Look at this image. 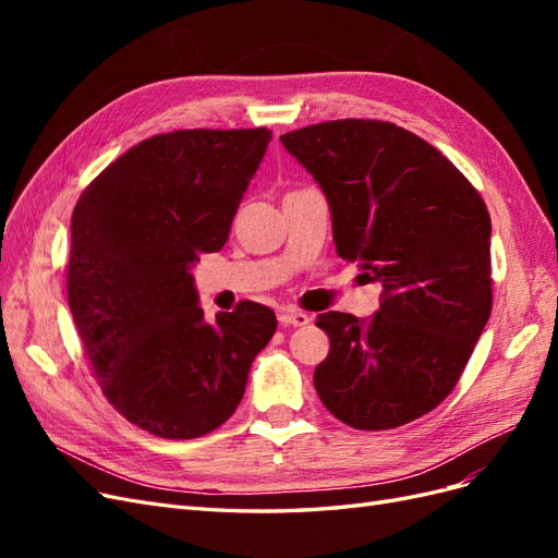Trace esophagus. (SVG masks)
<instances>
[{"label": "esophagus", "instance_id": "obj_1", "mask_svg": "<svg viewBox=\"0 0 558 558\" xmlns=\"http://www.w3.org/2000/svg\"><path fill=\"white\" fill-rule=\"evenodd\" d=\"M281 326H295V328H305L312 324V316L305 312H298V310H283L279 314Z\"/></svg>", "mask_w": 558, "mask_h": 558}]
</instances>
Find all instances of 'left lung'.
Wrapping results in <instances>:
<instances>
[{"label":"left lung","mask_w":558,"mask_h":558,"mask_svg":"<svg viewBox=\"0 0 558 558\" xmlns=\"http://www.w3.org/2000/svg\"><path fill=\"white\" fill-rule=\"evenodd\" d=\"M324 191L337 256L381 283L379 312L318 314L330 351L320 402L347 426L388 430L435 410L492 314V218L472 183L393 123L328 121L281 134Z\"/></svg>","instance_id":"obj_1"}]
</instances>
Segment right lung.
<instances>
[{"instance_id":"obj_1","label":"right lung","mask_w":558,"mask_h":558,"mask_svg":"<svg viewBox=\"0 0 558 558\" xmlns=\"http://www.w3.org/2000/svg\"><path fill=\"white\" fill-rule=\"evenodd\" d=\"M269 140L265 128L156 134L76 202L66 298L83 349L113 408L167 440L226 424L277 330L248 300L207 324L191 275L228 242Z\"/></svg>"}]
</instances>
